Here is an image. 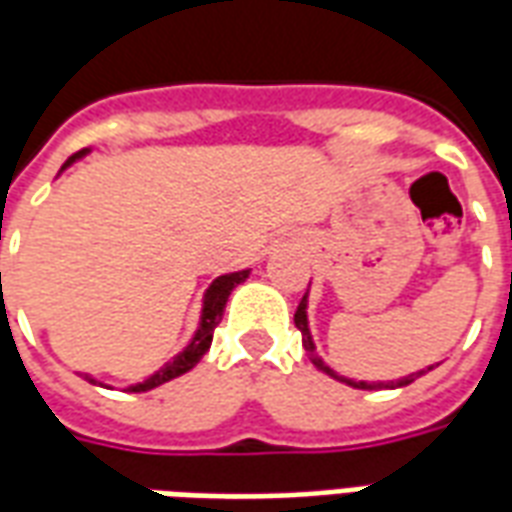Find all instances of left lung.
<instances>
[{"instance_id": "1", "label": "left lung", "mask_w": 512, "mask_h": 512, "mask_svg": "<svg viewBox=\"0 0 512 512\" xmlns=\"http://www.w3.org/2000/svg\"><path fill=\"white\" fill-rule=\"evenodd\" d=\"M305 308H308V294L302 297L300 305H297V311H294V324H297V330L302 333V346H305V354H308V360H311L319 371H324L327 376H333V379H341V382L352 384V387H357V390H376V387H404V384L414 382L420 374H412V376H404V379H398V382H352V379H343V376H338L330 368V365L322 363V357L316 354V346H313V338H311V330H308V313H305Z\"/></svg>"}]
</instances>
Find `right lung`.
<instances>
[{
	"mask_svg": "<svg viewBox=\"0 0 512 512\" xmlns=\"http://www.w3.org/2000/svg\"><path fill=\"white\" fill-rule=\"evenodd\" d=\"M81 155H87V149H81V152H76L73 158H67V163L62 166V169H67L70 163H76ZM248 275H251V270L229 272V275H220V278H215L210 289H207V294H204L201 324H199V330H196V335H193V341H190L188 346H185V349L171 360V363L163 365L158 374H152L149 379H144V382L130 384L128 387L130 393H147V390L158 387V384L171 382V379H177V376L188 374L190 368L199 363L201 357L207 354V349H210L212 333H215V327H218L220 319H223V311H226V300H229L231 289H234L237 283L245 281ZM89 382H95V379H89Z\"/></svg>",
	"mask_w": 512,
	"mask_h": 512,
	"instance_id": "obj_1",
	"label": "right lung"
}]
</instances>
